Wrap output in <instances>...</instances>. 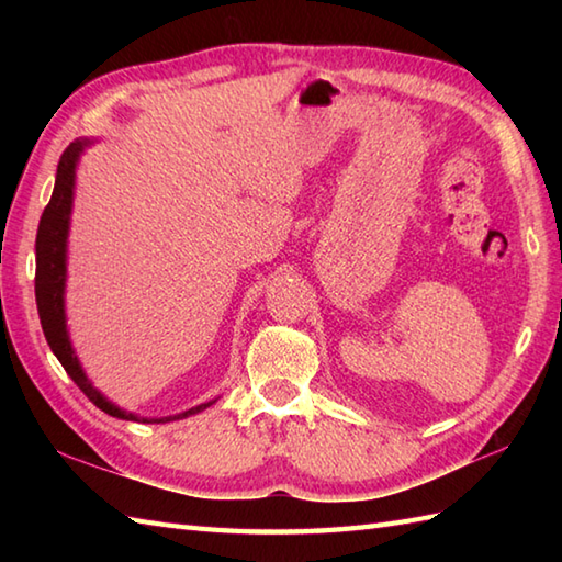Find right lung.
Segmentation results:
<instances>
[{
	"label": "right lung",
	"mask_w": 562,
	"mask_h": 562,
	"mask_svg": "<svg viewBox=\"0 0 562 562\" xmlns=\"http://www.w3.org/2000/svg\"><path fill=\"white\" fill-rule=\"evenodd\" d=\"M97 139L79 137L65 149L57 164L55 176V190L53 198L43 210V217L38 224V236H35V302H38V316L45 333V340L50 350L65 367V372L71 381L83 391L97 408L109 413L121 420L133 423H173L183 420V417L198 415L217 401L200 403L195 408H188L183 413L166 415V417H139L130 411H123L121 405L109 401L103 393L91 384V379L83 372L79 357L71 348L69 330H67V312H65V288H67V238H69V222H71V207H75V186H77V166L83 149H89Z\"/></svg>",
	"instance_id": "obj_1"
}]
</instances>
